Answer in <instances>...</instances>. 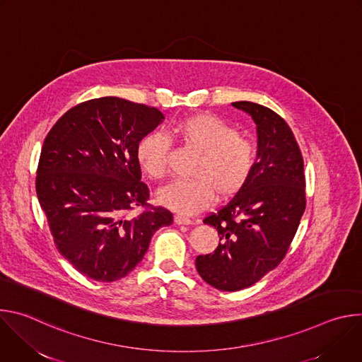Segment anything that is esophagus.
Returning <instances> with one entry per match:
<instances>
[{"label": "esophagus", "instance_id": "esophagus-1", "mask_svg": "<svg viewBox=\"0 0 362 362\" xmlns=\"http://www.w3.org/2000/svg\"><path fill=\"white\" fill-rule=\"evenodd\" d=\"M175 223H176V225H192V223H193V221H190L189 218H185V216L176 215V216H175Z\"/></svg>", "mask_w": 362, "mask_h": 362}]
</instances>
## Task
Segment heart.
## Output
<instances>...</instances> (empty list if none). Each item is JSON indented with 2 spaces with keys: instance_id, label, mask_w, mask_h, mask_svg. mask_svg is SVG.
I'll list each match as a JSON object with an SVG mask.
<instances>
[{
  "instance_id": "1",
  "label": "heart",
  "mask_w": 362,
  "mask_h": 362,
  "mask_svg": "<svg viewBox=\"0 0 362 362\" xmlns=\"http://www.w3.org/2000/svg\"><path fill=\"white\" fill-rule=\"evenodd\" d=\"M172 134L190 151L197 154L189 182H176L159 193V200L175 212L196 215L221 200L236 196L249 182L255 169L252 141L222 119L199 113L179 120ZM169 140L158 133L144 136L137 144V162L154 180L169 172Z\"/></svg>"
}]
</instances>
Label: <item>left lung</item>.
<instances>
[{"label": "left lung", "instance_id": "left-lung-1", "mask_svg": "<svg viewBox=\"0 0 362 362\" xmlns=\"http://www.w3.org/2000/svg\"><path fill=\"white\" fill-rule=\"evenodd\" d=\"M232 106L256 123L255 169L236 196L203 219L218 229L219 246L196 257L202 279L228 292L252 286L282 262L306 206L303 159L291 127L256 103Z\"/></svg>", "mask_w": 362, "mask_h": 362}]
</instances>
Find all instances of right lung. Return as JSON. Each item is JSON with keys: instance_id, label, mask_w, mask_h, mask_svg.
<instances>
[{"instance_id": "right-lung-1", "label": "right lung", "mask_w": 362, "mask_h": 362, "mask_svg": "<svg viewBox=\"0 0 362 362\" xmlns=\"http://www.w3.org/2000/svg\"><path fill=\"white\" fill-rule=\"evenodd\" d=\"M165 116L119 97L66 112L44 140L35 190L60 253L84 276L113 282L143 259L153 233L173 223L147 203L137 144ZM137 205L146 209L132 218Z\"/></svg>"}]
</instances>
